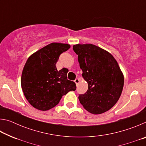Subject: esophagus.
I'll list each match as a JSON object with an SVG mask.
<instances>
[{
    "instance_id": "1",
    "label": "esophagus",
    "mask_w": 146,
    "mask_h": 146,
    "mask_svg": "<svg viewBox=\"0 0 146 146\" xmlns=\"http://www.w3.org/2000/svg\"><path fill=\"white\" fill-rule=\"evenodd\" d=\"M74 82H75V84H76V85H78V84L79 83V82H80V79L79 78H76L75 80H74Z\"/></svg>"
}]
</instances>
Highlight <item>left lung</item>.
I'll return each instance as SVG.
<instances>
[{"instance_id":"1","label":"left lung","mask_w":146,"mask_h":146,"mask_svg":"<svg viewBox=\"0 0 146 146\" xmlns=\"http://www.w3.org/2000/svg\"><path fill=\"white\" fill-rule=\"evenodd\" d=\"M73 49L88 84L86 93L79 95L80 104L93 114L110 110L119 99L124 82L117 60L108 51L91 44H76Z\"/></svg>"}]
</instances>
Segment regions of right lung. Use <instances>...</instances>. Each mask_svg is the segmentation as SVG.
I'll use <instances>...</instances> for the list:
<instances>
[{
  "mask_svg": "<svg viewBox=\"0 0 146 146\" xmlns=\"http://www.w3.org/2000/svg\"><path fill=\"white\" fill-rule=\"evenodd\" d=\"M68 44L53 42L29 56L23 68L21 87L27 100L40 111L55 107L62 97L76 90V84L67 78L68 70L58 71L56 63L61 53L70 48Z\"/></svg>",
  "mask_w": 146,
  "mask_h": 146,
  "instance_id": "1",
  "label": "right lung"
}]
</instances>
